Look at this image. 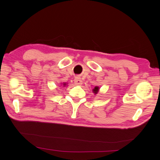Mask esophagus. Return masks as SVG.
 I'll return each mask as SVG.
<instances>
[{
	"label": "esophagus",
	"instance_id": "obj_1",
	"mask_svg": "<svg viewBox=\"0 0 160 160\" xmlns=\"http://www.w3.org/2000/svg\"><path fill=\"white\" fill-rule=\"evenodd\" d=\"M74 83L77 85H80L82 84V83H83V81H82L81 79L79 78V77H76L74 80Z\"/></svg>",
	"mask_w": 160,
	"mask_h": 160
}]
</instances>
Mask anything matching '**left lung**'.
Returning a JSON list of instances; mask_svg holds the SVG:
<instances>
[{
	"label": "left lung",
	"mask_w": 160,
	"mask_h": 160,
	"mask_svg": "<svg viewBox=\"0 0 160 160\" xmlns=\"http://www.w3.org/2000/svg\"><path fill=\"white\" fill-rule=\"evenodd\" d=\"M99 87H98V86H96V87H95V88L93 89V93H95V94H97L98 93V91H99Z\"/></svg>",
	"instance_id": "left-lung-1"
}]
</instances>
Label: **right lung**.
<instances>
[{"label": "right lung", "instance_id": "1", "mask_svg": "<svg viewBox=\"0 0 160 160\" xmlns=\"http://www.w3.org/2000/svg\"><path fill=\"white\" fill-rule=\"evenodd\" d=\"M66 84H67L66 83H63V85H63V86H65V85H66Z\"/></svg>", "mask_w": 160, "mask_h": 160}]
</instances>
